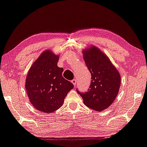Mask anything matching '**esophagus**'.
I'll use <instances>...</instances> for the list:
<instances>
[{
    "mask_svg": "<svg viewBox=\"0 0 147 147\" xmlns=\"http://www.w3.org/2000/svg\"><path fill=\"white\" fill-rule=\"evenodd\" d=\"M76 79H73L72 81H71V83H72V84L74 85V86H76Z\"/></svg>",
    "mask_w": 147,
    "mask_h": 147,
    "instance_id": "34e87169",
    "label": "esophagus"
}]
</instances>
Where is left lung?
Here are the masks:
<instances>
[{"mask_svg": "<svg viewBox=\"0 0 147 147\" xmlns=\"http://www.w3.org/2000/svg\"><path fill=\"white\" fill-rule=\"evenodd\" d=\"M82 54L91 75V84L86 93L77 92L87 107L102 111L117 97L121 84L120 74L106 54L95 45L82 50Z\"/></svg>", "mask_w": 147, "mask_h": 147, "instance_id": "left-lung-1", "label": "left lung"}]
</instances>
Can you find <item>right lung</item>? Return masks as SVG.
Here are the masks:
<instances>
[{
  "mask_svg": "<svg viewBox=\"0 0 147 147\" xmlns=\"http://www.w3.org/2000/svg\"><path fill=\"white\" fill-rule=\"evenodd\" d=\"M59 54L51 50L41 53L30 66L26 80L27 94L37 110L51 113L63 106L65 96L74 88L62 76L63 68L57 66Z\"/></svg>",
  "mask_w": 147,
  "mask_h": 147,
  "instance_id": "obj_1",
  "label": "right lung"
}]
</instances>
